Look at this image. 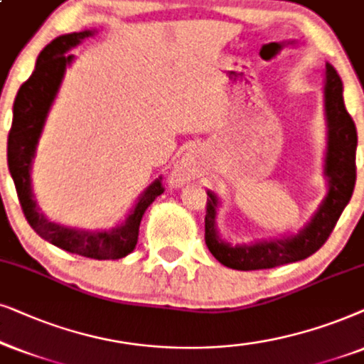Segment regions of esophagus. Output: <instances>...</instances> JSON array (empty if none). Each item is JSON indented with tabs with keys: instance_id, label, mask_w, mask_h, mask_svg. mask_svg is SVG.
<instances>
[{
	"instance_id": "34e87169",
	"label": "esophagus",
	"mask_w": 364,
	"mask_h": 364,
	"mask_svg": "<svg viewBox=\"0 0 364 364\" xmlns=\"http://www.w3.org/2000/svg\"><path fill=\"white\" fill-rule=\"evenodd\" d=\"M196 176V169H195V158H193L191 153H186L185 156L179 159L176 166L173 169L171 174V181L176 186L185 185V183L191 181Z\"/></svg>"
}]
</instances>
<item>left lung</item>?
<instances>
[{
  "label": "left lung",
  "instance_id": "left-lung-1",
  "mask_svg": "<svg viewBox=\"0 0 364 364\" xmlns=\"http://www.w3.org/2000/svg\"><path fill=\"white\" fill-rule=\"evenodd\" d=\"M324 119H326V153L324 178L326 196L306 225L298 232L281 238L236 243L223 240L216 226L220 198L208 191L205 216V241L211 255L221 264L232 269H268L274 266L301 261L321 248L343 210L351 200L356 183L358 134L355 121L346 111L343 83L336 70L326 63L324 70Z\"/></svg>",
  "mask_w": 364,
  "mask_h": 364
}]
</instances>
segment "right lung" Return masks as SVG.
I'll list each match as a JSON object with an SVG mask.
<instances>
[{"label": "right lung", "instance_id": "obj_1", "mask_svg": "<svg viewBox=\"0 0 364 364\" xmlns=\"http://www.w3.org/2000/svg\"><path fill=\"white\" fill-rule=\"evenodd\" d=\"M95 30L68 33L53 40L36 60L35 71L19 88L13 105V123L8 134V168L16 186L19 205L30 226L43 240L70 253L93 259H119L136 248L139 223L148 206L164 191L159 179L139 195L136 205L121 225L111 230H83L48 220L38 205L31 185V169L38 141L45 128L66 68L75 55H66L71 48L93 36Z\"/></svg>", "mask_w": 364, "mask_h": 364}]
</instances>
